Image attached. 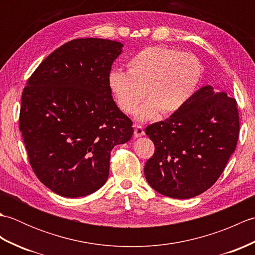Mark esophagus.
Listing matches in <instances>:
<instances>
[{
	"label": "esophagus",
	"mask_w": 255,
	"mask_h": 255,
	"mask_svg": "<svg viewBox=\"0 0 255 255\" xmlns=\"http://www.w3.org/2000/svg\"><path fill=\"white\" fill-rule=\"evenodd\" d=\"M144 134V130H143V127L140 126V125H136L134 126V131H133V136L138 138V137H141Z\"/></svg>",
	"instance_id": "obj_1"
}]
</instances>
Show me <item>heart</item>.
Wrapping results in <instances>:
<instances>
[{
    "instance_id": "obj_1",
    "label": "heart",
    "mask_w": 255,
    "mask_h": 255,
    "mask_svg": "<svg viewBox=\"0 0 255 255\" xmlns=\"http://www.w3.org/2000/svg\"><path fill=\"white\" fill-rule=\"evenodd\" d=\"M127 69V73L112 70L108 88L117 107L125 114H132L147 97L137 112L139 121L152 119L159 112L169 115L181 110L196 90L202 75L196 57L165 46L140 50L128 61Z\"/></svg>"
}]
</instances>
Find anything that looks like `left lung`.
Here are the masks:
<instances>
[{
  "mask_svg": "<svg viewBox=\"0 0 255 255\" xmlns=\"http://www.w3.org/2000/svg\"><path fill=\"white\" fill-rule=\"evenodd\" d=\"M237 102L206 85L181 110L144 129L154 153L144 165L150 186L186 199L207 191L224 172L239 139Z\"/></svg>",
  "mask_w": 255,
  "mask_h": 255,
  "instance_id": "1",
  "label": "left lung"
}]
</instances>
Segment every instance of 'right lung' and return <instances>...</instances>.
Wrapping results in <instances>:
<instances>
[{
	"label": "right lung",
	"mask_w": 255,
	"mask_h": 255,
	"mask_svg": "<svg viewBox=\"0 0 255 255\" xmlns=\"http://www.w3.org/2000/svg\"><path fill=\"white\" fill-rule=\"evenodd\" d=\"M123 47L101 38L73 39L38 66L23 91L19 130L29 163L63 197L86 196L104 185L112 149L133 133L107 82Z\"/></svg>",
	"instance_id": "right-lung-1"
}]
</instances>
